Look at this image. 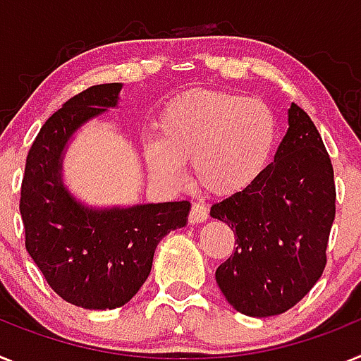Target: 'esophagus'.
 I'll return each instance as SVG.
<instances>
[{"instance_id": "34e87169", "label": "esophagus", "mask_w": 361, "mask_h": 361, "mask_svg": "<svg viewBox=\"0 0 361 361\" xmlns=\"http://www.w3.org/2000/svg\"><path fill=\"white\" fill-rule=\"evenodd\" d=\"M206 219H208V208L201 202H193L192 212H190V223L192 224H199L204 223Z\"/></svg>"}]
</instances>
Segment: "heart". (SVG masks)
Here are the masks:
<instances>
[{"label": "heart", "instance_id": "1", "mask_svg": "<svg viewBox=\"0 0 361 361\" xmlns=\"http://www.w3.org/2000/svg\"><path fill=\"white\" fill-rule=\"evenodd\" d=\"M276 144V116L264 102L197 89L166 107L160 137L147 140L146 155L151 173L164 183H183L184 162L193 160L206 192L235 195L259 180Z\"/></svg>", "mask_w": 361, "mask_h": 361}]
</instances>
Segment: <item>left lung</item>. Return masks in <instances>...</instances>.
I'll use <instances>...</instances> for the list:
<instances>
[{
	"instance_id": "obj_1",
	"label": "left lung",
	"mask_w": 361,
	"mask_h": 361,
	"mask_svg": "<svg viewBox=\"0 0 361 361\" xmlns=\"http://www.w3.org/2000/svg\"><path fill=\"white\" fill-rule=\"evenodd\" d=\"M334 202L327 149L310 116L292 104L274 162L254 186L210 210L237 237L235 252L215 272L237 312L277 316L309 294L327 263Z\"/></svg>"
}]
</instances>
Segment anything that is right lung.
Here are the masks:
<instances>
[{
  "label": "right lung",
  "mask_w": 361,
  "mask_h": 361,
  "mask_svg": "<svg viewBox=\"0 0 361 361\" xmlns=\"http://www.w3.org/2000/svg\"><path fill=\"white\" fill-rule=\"evenodd\" d=\"M122 84L92 85L39 129L27 155L20 212L25 246L51 288L89 310L118 309L144 285L162 237L186 226L188 201L97 208L63 183V157L89 120L118 107Z\"/></svg>",
  "instance_id": "right-lung-1"
}]
</instances>
